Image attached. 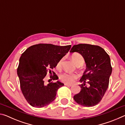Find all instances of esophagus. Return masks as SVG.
I'll list each match as a JSON object with an SVG mask.
<instances>
[{
	"label": "esophagus",
	"mask_w": 125,
	"mask_h": 125,
	"mask_svg": "<svg viewBox=\"0 0 125 125\" xmlns=\"http://www.w3.org/2000/svg\"><path fill=\"white\" fill-rule=\"evenodd\" d=\"M64 85L67 86H71L72 85V84H67V83H65Z\"/></svg>",
	"instance_id": "34e87169"
}]
</instances>
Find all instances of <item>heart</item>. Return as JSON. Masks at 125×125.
I'll list each match as a JSON object with an SVG mask.
<instances>
[{"instance_id":"b5f03b06","label":"heart","mask_w":125,"mask_h":125,"mask_svg":"<svg viewBox=\"0 0 125 125\" xmlns=\"http://www.w3.org/2000/svg\"><path fill=\"white\" fill-rule=\"evenodd\" d=\"M71 59L73 61V62L75 63V65L79 63H82V64H83L84 62V60L83 57L78 53H74L72 55ZM62 62V60H61L58 62L57 64V68L61 67ZM77 78H78V75L77 74H75V73L64 72V73H62L60 75V79L61 81L63 82V83H67V84L72 83L74 81V80L77 79Z\"/></svg>"}]
</instances>
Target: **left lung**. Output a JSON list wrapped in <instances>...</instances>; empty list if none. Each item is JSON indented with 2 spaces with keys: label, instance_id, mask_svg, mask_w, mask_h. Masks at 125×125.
Masks as SVG:
<instances>
[{
  "label": "left lung",
  "instance_id": "left-lung-1",
  "mask_svg": "<svg viewBox=\"0 0 125 125\" xmlns=\"http://www.w3.org/2000/svg\"><path fill=\"white\" fill-rule=\"evenodd\" d=\"M70 52L81 54L86 67L79 80L81 90L74 96V100L83 106H94L100 103L108 88L112 73L110 57L100 46L89 44L74 45Z\"/></svg>",
  "mask_w": 125,
  "mask_h": 125
}]
</instances>
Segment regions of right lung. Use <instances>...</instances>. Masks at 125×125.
Returning a JSON list of instances; mask_svg holds the SVG:
<instances>
[{"label":"right lung","mask_w":125,"mask_h":125,"mask_svg":"<svg viewBox=\"0 0 125 125\" xmlns=\"http://www.w3.org/2000/svg\"><path fill=\"white\" fill-rule=\"evenodd\" d=\"M71 47V45L38 44L30 46L21 54L17 74L22 94L32 106L44 107L56 99L58 89L64 84L57 80L46 85L44 78L48 71L51 73L49 69L56 67ZM53 74L52 79L57 80L58 76L54 72Z\"/></svg>","instance_id":"add662e5"}]
</instances>
